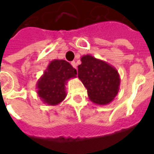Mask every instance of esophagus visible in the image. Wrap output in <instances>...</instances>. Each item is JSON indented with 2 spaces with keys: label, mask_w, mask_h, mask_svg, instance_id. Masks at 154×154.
<instances>
[{
  "label": "esophagus",
  "mask_w": 154,
  "mask_h": 154,
  "mask_svg": "<svg viewBox=\"0 0 154 154\" xmlns=\"http://www.w3.org/2000/svg\"><path fill=\"white\" fill-rule=\"evenodd\" d=\"M71 64H72V67H74V68H75V69H77V64H76V63H75V62H72V63H71Z\"/></svg>",
  "instance_id": "1"
}]
</instances>
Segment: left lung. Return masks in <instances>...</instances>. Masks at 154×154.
<instances>
[{"mask_svg": "<svg viewBox=\"0 0 154 154\" xmlns=\"http://www.w3.org/2000/svg\"><path fill=\"white\" fill-rule=\"evenodd\" d=\"M78 66V78L87 90L88 97L100 106L110 104L118 94L120 78L118 71L106 62L83 55Z\"/></svg>", "mask_w": 154, "mask_h": 154, "instance_id": "8db88e82", "label": "left lung"}]
</instances>
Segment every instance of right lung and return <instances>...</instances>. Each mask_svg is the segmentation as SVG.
Masks as SVG:
<instances>
[{
    "label": "right lung",
    "mask_w": 154,
    "mask_h": 154,
    "mask_svg": "<svg viewBox=\"0 0 154 154\" xmlns=\"http://www.w3.org/2000/svg\"><path fill=\"white\" fill-rule=\"evenodd\" d=\"M77 77V70L68 62L54 59L48 65L36 84L37 94L48 106H57L67 97L66 85L71 78Z\"/></svg>",
    "instance_id": "obj_1"
}]
</instances>
